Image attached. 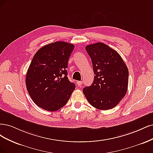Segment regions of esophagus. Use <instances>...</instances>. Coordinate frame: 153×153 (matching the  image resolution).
<instances>
[{"label": "esophagus", "instance_id": "obj_1", "mask_svg": "<svg viewBox=\"0 0 153 153\" xmlns=\"http://www.w3.org/2000/svg\"><path fill=\"white\" fill-rule=\"evenodd\" d=\"M76 82H77V85L79 86H80L81 85H82V81H77Z\"/></svg>", "mask_w": 153, "mask_h": 153}]
</instances>
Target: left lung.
Instances as JSON below:
<instances>
[{
	"label": "left lung",
	"mask_w": 153,
	"mask_h": 153,
	"mask_svg": "<svg viewBox=\"0 0 153 153\" xmlns=\"http://www.w3.org/2000/svg\"><path fill=\"white\" fill-rule=\"evenodd\" d=\"M94 72L92 85L82 90L90 104L99 110L116 107L126 95L128 69L116 51L102 42L86 46Z\"/></svg>",
	"instance_id": "1"
}]
</instances>
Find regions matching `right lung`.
<instances>
[{
	"label": "right lung",
	"instance_id": "obj_1",
	"mask_svg": "<svg viewBox=\"0 0 153 153\" xmlns=\"http://www.w3.org/2000/svg\"><path fill=\"white\" fill-rule=\"evenodd\" d=\"M74 48L72 44L57 41L39 49L32 58L26 76L27 89L33 102L44 110L61 109L75 90L67 71Z\"/></svg>",
	"mask_w": 153,
	"mask_h": 153
}]
</instances>
